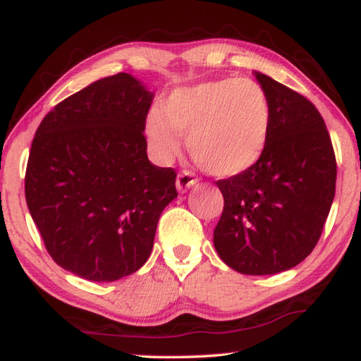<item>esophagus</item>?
<instances>
[{"mask_svg": "<svg viewBox=\"0 0 361 361\" xmlns=\"http://www.w3.org/2000/svg\"><path fill=\"white\" fill-rule=\"evenodd\" d=\"M195 183H197V178H195L194 173L188 172V170H183V172L176 176V189H178L180 192L188 191V189L194 186Z\"/></svg>", "mask_w": 361, "mask_h": 361, "instance_id": "esophagus-1", "label": "esophagus"}]
</instances>
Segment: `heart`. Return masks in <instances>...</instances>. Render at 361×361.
Returning <instances> with one entry per match:
<instances>
[{
  "instance_id": "heart-1",
  "label": "heart",
  "mask_w": 361,
  "mask_h": 361,
  "mask_svg": "<svg viewBox=\"0 0 361 361\" xmlns=\"http://www.w3.org/2000/svg\"><path fill=\"white\" fill-rule=\"evenodd\" d=\"M272 129L266 90L253 79L221 78L175 89L161 113L146 121V138L159 162L178 154L180 137L207 172L231 178L248 172L264 156Z\"/></svg>"
}]
</instances>
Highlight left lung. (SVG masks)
<instances>
[{
  "instance_id": "left-lung-1",
  "label": "left lung",
  "mask_w": 361,
  "mask_h": 361,
  "mask_svg": "<svg viewBox=\"0 0 361 361\" xmlns=\"http://www.w3.org/2000/svg\"><path fill=\"white\" fill-rule=\"evenodd\" d=\"M255 76L271 102V137L253 169L216 181L224 209L213 243L234 271L271 276L298 266L319 242L334 199L336 157L314 103Z\"/></svg>"
}]
</instances>
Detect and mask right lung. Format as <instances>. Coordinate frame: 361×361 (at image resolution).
Returning a JSON list of instances; mask_svg holds the SVG:
<instances>
[{
  "label": "right lung",
  "instance_id": "right-lung-1",
  "mask_svg": "<svg viewBox=\"0 0 361 361\" xmlns=\"http://www.w3.org/2000/svg\"><path fill=\"white\" fill-rule=\"evenodd\" d=\"M154 94L127 73L99 79L49 111L25 173L27 205L47 253L65 271L114 282L142 267L176 173L146 154Z\"/></svg>",
  "mask_w": 361,
  "mask_h": 361
}]
</instances>
